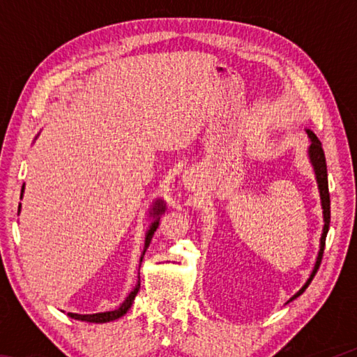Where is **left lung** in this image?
<instances>
[{
  "label": "left lung",
  "instance_id": "obj_1",
  "mask_svg": "<svg viewBox=\"0 0 357 357\" xmlns=\"http://www.w3.org/2000/svg\"><path fill=\"white\" fill-rule=\"evenodd\" d=\"M308 133V138L312 139V144H310V149H308V156H310V162H312L313 169H314V174H316V181H317V187H319V195H321V204H322V210H324V230H322V236H321V247H319V253H317V259L314 264V268L312 271V275L307 279V282L304 284V287L301 288V290L293 294L290 301H294L296 298H299V296L307 290V287L312 282L314 275L319 270V265L322 261V255H324V248H325V238H327V233L330 229V193H328V176H327V161H325V153H324V149H322V144L321 141L317 139V136L312 132V130H307Z\"/></svg>",
  "mask_w": 357,
  "mask_h": 357
}]
</instances>
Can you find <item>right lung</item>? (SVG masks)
<instances>
[{
    "instance_id": "1",
    "label": "right lung",
    "mask_w": 357,
    "mask_h": 357,
    "mask_svg": "<svg viewBox=\"0 0 357 357\" xmlns=\"http://www.w3.org/2000/svg\"><path fill=\"white\" fill-rule=\"evenodd\" d=\"M22 192H24V185H22V188H21V198H22ZM20 208H21V204H20V207H18V213H20ZM164 210H165L164 201H156L153 210H151V211H153V213H150V215H153V218L159 216ZM158 224H159V218L155 219V222H151L149 231L146 233V242H144V252H142L141 259H139V267H141L142 257H144V255H146V250L150 245V241H151V238H153V233L158 229ZM139 287H141V284H139V280H138V284H136L133 290L128 293V296L124 299L123 304H121L116 310H113V312H104V313H95V314H77V313H67V314H69L72 319L84 321V322H92V324H105V322L119 319V317L124 316L128 312V308L132 307L133 301H135V296L138 294V291H139Z\"/></svg>"
}]
</instances>
